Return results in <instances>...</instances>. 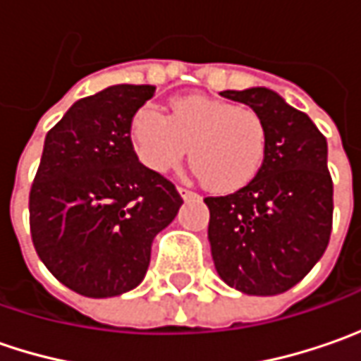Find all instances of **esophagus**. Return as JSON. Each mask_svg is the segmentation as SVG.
Wrapping results in <instances>:
<instances>
[{
    "instance_id": "obj_1",
    "label": "esophagus",
    "mask_w": 361,
    "mask_h": 361,
    "mask_svg": "<svg viewBox=\"0 0 361 361\" xmlns=\"http://www.w3.org/2000/svg\"><path fill=\"white\" fill-rule=\"evenodd\" d=\"M178 195L183 197V199H195V197H199L197 192H192V190H188L185 187H178Z\"/></svg>"
}]
</instances>
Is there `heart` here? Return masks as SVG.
Returning a JSON list of instances; mask_svg holds the SVG:
<instances>
[{"label": "heart", "mask_w": 361, "mask_h": 361, "mask_svg": "<svg viewBox=\"0 0 361 361\" xmlns=\"http://www.w3.org/2000/svg\"><path fill=\"white\" fill-rule=\"evenodd\" d=\"M138 160L152 173H169L187 157L202 185L215 192L247 187L267 157V126L249 106L202 94L176 96L171 114L142 106L130 120Z\"/></svg>", "instance_id": "1"}]
</instances>
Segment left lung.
Wrapping results in <instances>:
<instances>
[{"label":"left lung","instance_id":"8db88e82","mask_svg":"<svg viewBox=\"0 0 361 361\" xmlns=\"http://www.w3.org/2000/svg\"><path fill=\"white\" fill-rule=\"evenodd\" d=\"M267 126V157L247 185L207 197L209 241L219 277L247 295H277L322 259L331 235L334 183L326 136L312 118L267 88L225 90Z\"/></svg>","mask_w":361,"mask_h":361}]
</instances>
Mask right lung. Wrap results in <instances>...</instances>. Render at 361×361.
I'll use <instances>...</instances> for the list:
<instances>
[{
	"label": "right lung",
	"mask_w": 361,
	"mask_h": 361,
	"mask_svg": "<svg viewBox=\"0 0 361 361\" xmlns=\"http://www.w3.org/2000/svg\"><path fill=\"white\" fill-rule=\"evenodd\" d=\"M154 86L118 84L82 98L46 134L30 190V231L49 273L86 298L145 279L154 237L183 199L134 152L130 120Z\"/></svg>",
	"instance_id": "right-lung-1"
}]
</instances>
